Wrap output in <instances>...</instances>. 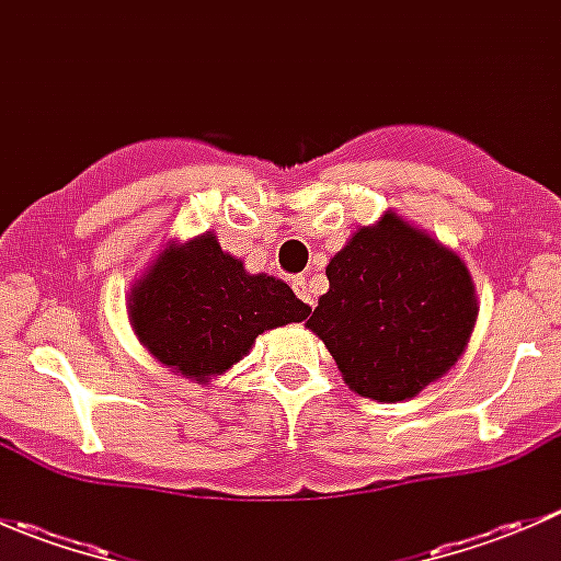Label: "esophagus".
Listing matches in <instances>:
<instances>
[{
  "instance_id": "34e87169",
  "label": "esophagus",
  "mask_w": 561,
  "mask_h": 561,
  "mask_svg": "<svg viewBox=\"0 0 561 561\" xmlns=\"http://www.w3.org/2000/svg\"><path fill=\"white\" fill-rule=\"evenodd\" d=\"M293 290H296V296L301 298L307 307H314V296L307 285V276H293Z\"/></svg>"
}]
</instances>
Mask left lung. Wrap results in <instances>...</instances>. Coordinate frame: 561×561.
Returning <instances> with one entry per match:
<instances>
[{"label":"left lung","mask_w":561,"mask_h":561,"mask_svg":"<svg viewBox=\"0 0 561 561\" xmlns=\"http://www.w3.org/2000/svg\"><path fill=\"white\" fill-rule=\"evenodd\" d=\"M328 293L307 320L358 396L404 401L448 375L478 317L458 254L386 211L358 228L325 268Z\"/></svg>","instance_id":"left-lung-1"}]
</instances>
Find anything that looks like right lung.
<instances>
[{"label":"right lung","instance_id":"right-lung-1","mask_svg":"<svg viewBox=\"0 0 561 561\" xmlns=\"http://www.w3.org/2000/svg\"><path fill=\"white\" fill-rule=\"evenodd\" d=\"M129 322L162 366L208 386L239 364L271 328L307 320L312 309L282 279L247 274L217 236L168 244L129 293Z\"/></svg>","mask_w":561,"mask_h":561}]
</instances>
